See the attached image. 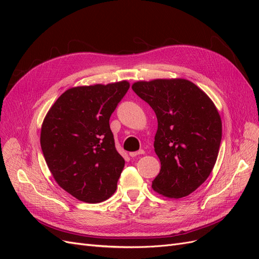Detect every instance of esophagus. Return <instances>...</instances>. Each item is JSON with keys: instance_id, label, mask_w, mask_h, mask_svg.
<instances>
[{"instance_id": "esophagus-1", "label": "esophagus", "mask_w": 259, "mask_h": 259, "mask_svg": "<svg viewBox=\"0 0 259 259\" xmlns=\"http://www.w3.org/2000/svg\"><path fill=\"white\" fill-rule=\"evenodd\" d=\"M140 154H145V151L144 150H138V151H135V152H131L130 155L132 156V158H135V156L137 155H140Z\"/></svg>"}]
</instances>
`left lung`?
<instances>
[{
    "mask_svg": "<svg viewBox=\"0 0 259 259\" xmlns=\"http://www.w3.org/2000/svg\"><path fill=\"white\" fill-rule=\"evenodd\" d=\"M158 119L154 151L161 170L152 189L167 198L192 193L205 182L218 156L222 119L211 99L186 79H155L132 85Z\"/></svg>",
    "mask_w": 259,
    "mask_h": 259,
    "instance_id": "8db88e82",
    "label": "left lung"
}]
</instances>
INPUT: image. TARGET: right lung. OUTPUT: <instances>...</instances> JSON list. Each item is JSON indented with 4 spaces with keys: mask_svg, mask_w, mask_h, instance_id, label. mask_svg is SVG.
Masks as SVG:
<instances>
[{
    "mask_svg": "<svg viewBox=\"0 0 259 259\" xmlns=\"http://www.w3.org/2000/svg\"><path fill=\"white\" fill-rule=\"evenodd\" d=\"M130 89L127 81L75 86L46 113L40 143L56 183L75 199L100 203L116 190L125 161L109 120Z\"/></svg>",
    "mask_w": 259,
    "mask_h": 259,
    "instance_id": "right-lung-1",
    "label": "right lung"
}]
</instances>
